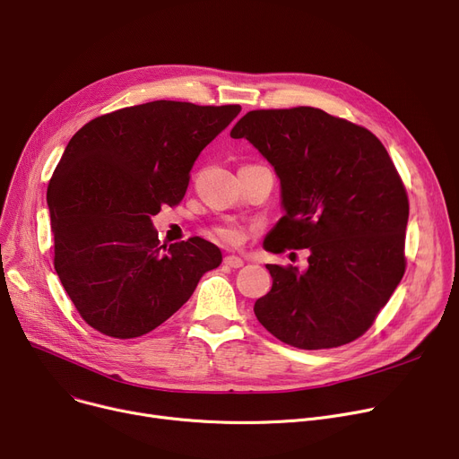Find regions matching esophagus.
<instances>
[{
    "mask_svg": "<svg viewBox=\"0 0 459 459\" xmlns=\"http://www.w3.org/2000/svg\"><path fill=\"white\" fill-rule=\"evenodd\" d=\"M223 264H225V265H229V267H234V269H238V267H241V265L246 264V262H243L239 256H234V255H227V256L223 258Z\"/></svg>",
    "mask_w": 459,
    "mask_h": 459,
    "instance_id": "esophagus-1",
    "label": "esophagus"
}]
</instances>
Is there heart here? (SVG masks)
<instances>
[{
    "label": "heart",
    "instance_id": "heart-1",
    "mask_svg": "<svg viewBox=\"0 0 459 459\" xmlns=\"http://www.w3.org/2000/svg\"><path fill=\"white\" fill-rule=\"evenodd\" d=\"M213 236H216V238L221 239V241H227V243H236L238 238H239V232H238L234 227L221 225V227L213 229Z\"/></svg>",
    "mask_w": 459,
    "mask_h": 459
}]
</instances>
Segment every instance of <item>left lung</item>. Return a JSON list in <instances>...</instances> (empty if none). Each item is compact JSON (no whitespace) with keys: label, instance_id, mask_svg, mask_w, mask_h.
<instances>
[{"label":"left lung","instance_id":"8db88e82","mask_svg":"<svg viewBox=\"0 0 459 459\" xmlns=\"http://www.w3.org/2000/svg\"><path fill=\"white\" fill-rule=\"evenodd\" d=\"M281 178L284 216L271 253L310 249L308 269L267 264L273 286L256 319L307 351L354 342L377 319L406 269L408 195L382 142L314 107L251 110L230 131Z\"/></svg>","mask_w":459,"mask_h":459}]
</instances>
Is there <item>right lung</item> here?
<instances>
[{
  "label": "right lung",
  "mask_w": 459,
  "mask_h": 459,
  "mask_svg": "<svg viewBox=\"0 0 459 459\" xmlns=\"http://www.w3.org/2000/svg\"><path fill=\"white\" fill-rule=\"evenodd\" d=\"M239 110L151 101L91 119L68 142L48 186L55 271L91 328L117 340L155 330L221 264L197 236L160 246L151 218L185 197L199 152Z\"/></svg>",
  "instance_id": "right-lung-1"
}]
</instances>
